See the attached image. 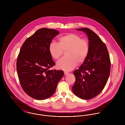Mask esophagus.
<instances>
[{
  "label": "esophagus",
  "instance_id": "34e87169",
  "mask_svg": "<svg viewBox=\"0 0 125 125\" xmlns=\"http://www.w3.org/2000/svg\"><path fill=\"white\" fill-rule=\"evenodd\" d=\"M68 73H68V72H64V75H67V74H68Z\"/></svg>",
  "mask_w": 125,
  "mask_h": 125
}]
</instances>
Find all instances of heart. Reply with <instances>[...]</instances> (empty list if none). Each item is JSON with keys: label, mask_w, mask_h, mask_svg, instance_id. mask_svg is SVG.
<instances>
[{"label": "heart", "mask_w": 125, "mask_h": 125, "mask_svg": "<svg viewBox=\"0 0 125 125\" xmlns=\"http://www.w3.org/2000/svg\"><path fill=\"white\" fill-rule=\"evenodd\" d=\"M59 43L52 41L49 47V52L55 60H58L66 51V57L62 58L57 63L58 68L71 70L77 65L83 63L89 52L88 40L76 33H69L61 36Z\"/></svg>", "instance_id": "1"}]
</instances>
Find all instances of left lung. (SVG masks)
<instances>
[{
	"instance_id": "obj_1",
	"label": "left lung",
	"mask_w": 125,
	"mask_h": 125,
	"mask_svg": "<svg viewBox=\"0 0 125 125\" xmlns=\"http://www.w3.org/2000/svg\"><path fill=\"white\" fill-rule=\"evenodd\" d=\"M77 30L87 35L89 52L86 61L73 73L75 81L72 90L79 98L89 100L105 87L110 73L111 61L106 45L99 36L88 28Z\"/></svg>"
}]
</instances>
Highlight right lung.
<instances>
[{
  "mask_svg": "<svg viewBox=\"0 0 125 125\" xmlns=\"http://www.w3.org/2000/svg\"><path fill=\"white\" fill-rule=\"evenodd\" d=\"M59 34L52 29H38L26 39L18 54L16 67L21 87L36 100L52 96L63 75L62 70L50 69L55 63L49 52V45Z\"/></svg>",
  "mask_w": 125,
  "mask_h": 125,
  "instance_id": "1",
  "label": "right lung"
}]
</instances>
